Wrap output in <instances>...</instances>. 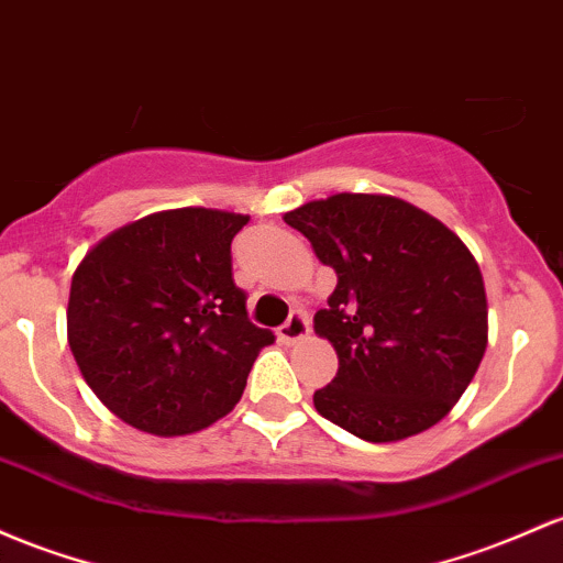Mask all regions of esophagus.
Wrapping results in <instances>:
<instances>
[{
  "mask_svg": "<svg viewBox=\"0 0 563 563\" xmlns=\"http://www.w3.org/2000/svg\"><path fill=\"white\" fill-rule=\"evenodd\" d=\"M307 333H310V318H307L305 312H294L291 318H288V323L277 329V339L286 344H294L299 342V339H305Z\"/></svg>",
  "mask_w": 563,
  "mask_h": 563,
  "instance_id": "obj_1",
  "label": "esophagus"
}]
</instances>
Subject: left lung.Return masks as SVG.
Returning a JSON list of instances; mask_svg holds the SVG:
<instances>
[{
  "instance_id": "1",
  "label": "left lung",
  "mask_w": 563,
  "mask_h": 563,
  "mask_svg": "<svg viewBox=\"0 0 563 563\" xmlns=\"http://www.w3.org/2000/svg\"><path fill=\"white\" fill-rule=\"evenodd\" d=\"M286 224L336 272L314 333L339 372L314 393L320 417L372 443L432 428L467 390L489 342L478 262L446 224L390 195H331Z\"/></svg>"
}]
</instances>
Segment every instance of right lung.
Returning a JSON list of instances; mask_svg holds the SVG:
<instances>
[{
  "label": "right lung",
  "instance_id": "right-lung-1",
  "mask_svg": "<svg viewBox=\"0 0 563 563\" xmlns=\"http://www.w3.org/2000/svg\"><path fill=\"white\" fill-rule=\"evenodd\" d=\"M249 216L173 208L109 232L74 269L66 333L107 409L135 430L189 435L227 417L272 331L249 320L232 238Z\"/></svg>",
  "mask_w": 563,
  "mask_h": 563
}]
</instances>
